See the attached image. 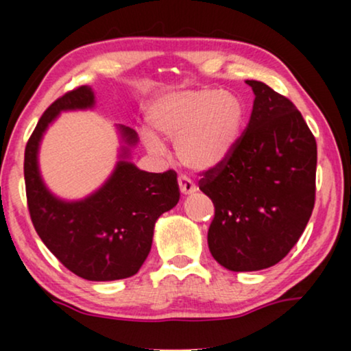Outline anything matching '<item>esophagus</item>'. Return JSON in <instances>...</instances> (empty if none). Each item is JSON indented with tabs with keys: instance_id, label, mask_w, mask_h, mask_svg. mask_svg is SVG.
<instances>
[{
	"instance_id": "obj_1",
	"label": "esophagus",
	"mask_w": 351,
	"mask_h": 351,
	"mask_svg": "<svg viewBox=\"0 0 351 351\" xmlns=\"http://www.w3.org/2000/svg\"><path fill=\"white\" fill-rule=\"evenodd\" d=\"M179 189H180V193L184 196L195 193V191L198 190L193 182H191L189 177H185V176H179Z\"/></svg>"
}]
</instances>
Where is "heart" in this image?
Here are the masks:
<instances>
[{
  "label": "heart",
  "instance_id": "b5f03b06",
  "mask_svg": "<svg viewBox=\"0 0 351 351\" xmlns=\"http://www.w3.org/2000/svg\"><path fill=\"white\" fill-rule=\"evenodd\" d=\"M152 131L142 138L148 150L165 152L158 136L174 141L182 165L208 172L225 165L237 152L247 123V107L241 95L219 88L165 93L147 107Z\"/></svg>",
  "mask_w": 351,
  "mask_h": 351
}]
</instances>
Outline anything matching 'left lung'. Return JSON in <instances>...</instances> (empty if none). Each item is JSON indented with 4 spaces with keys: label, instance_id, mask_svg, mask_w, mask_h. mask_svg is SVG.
<instances>
[{
    "label": "left lung",
    "instance_id": "8db88e82",
    "mask_svg": "<svg viewBox=\"0 0 351 351\" xmlns=\"http://www.w3.org/2000/svg\"><path fill=\"white\" fill-rule=\"evenodd\" d=\"M233 156L204 172L199 190L213 199V257L232 271L276 265L294 247L315 206L316 141L295 105L262 81Z\"/></svg>",
    "mask_w": 351,
    "mask_h": 351
}]
</instances>
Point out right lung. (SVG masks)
Instances as JSON below:
<instances>
[{
  "instance_id": "1",
  "label": "right lung",
  "mask_w": 351,
  "mask_h": 351,
  "mask_svg": "<svg viewBox=\"0 0 351 351\" xmlns=\"http://www.w3.org/2000/svg\"><path fill=\"white\" fill-rule=\"evenodd\" d=\"M94 107L95 94L89 86L57 99L27 143L23 174L32 222L46 247L80 278L114 281L138 271L152 249L158 217L179 203L180 191L174 171L155 174L134 165L131 148L137 145V132L118 124V161L102 186L73 201L52 193L38 161L43 136L62 112Z\"/></svg>"
}]
</instances>
